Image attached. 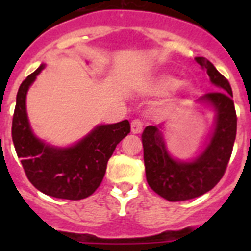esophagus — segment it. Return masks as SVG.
<instances>
[{
    "label": "esophagus",
    "instance_id": "esophagus-1",
    "mask_svg": "<svg viewBox=\"0 0 251 251\" xmlns=\"http://www.w3.org/2000/svg\"><path fill=\"white\" fill-rule=\"evenodd\" d=\"M130 129H132V133H134V134H139L143 130V123H142V121H139V119L132 121V123H130Z\"/></svg>",
    "mask_w": 251,
    "mask_h": 251
}]
</instances>
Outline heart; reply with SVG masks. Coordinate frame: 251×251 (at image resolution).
Masks as SVG:
<instances>
[{"label":"heart","mask_w":251,"mask_h":251,"mask_svg":"<svg viewBox=\"0 0 251 251\" xmlns=\"http://www.w3.org/2000/svg\"><path fill=\"white\" fill-rule=\"evenodd\" d=\"M181 84V81L176 77L168 76V75H162V76L156 77L152 81V89L158 94H168L177 89Z\"/></svg>","instance_id":"1"}]
</instances>
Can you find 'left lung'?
Instances as JSON below:
<instances>
[{
	"label": "left lung",
	"mask_w": 251,
	"mask_h": 251,
	"mask_svg": "<svg viewBox=\"0 0 251 251\" xmlns=\"http://www.w3.org/2000/svg\"><path fill=\"white\" fill-rule=\"evenodd\" d=\"M195 60L206 69L211 83L220 89L201 98L210 101L216 109V127L202 154L194 162L175 161L166 150L161 127L148 126L142 133L148 185L156 194L172 202L201 196L219 183L230 161L236 137L238 118L229 81L207 59Z\"/></svg>",
	"instance_id": "left-lung-1"
}]
</instances>
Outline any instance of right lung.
I'll return each mask as SVG.
<instances>
[{"label":"right lung","instance_id":"obj_1","mask_svg":"<svg viewBox=\"0 0 251 251\" xmlns=\"http://www.w3.org/2000/svg\"><path fill=\"white\" fill-rule=\"evenodd\" d=\"M40 66L20 85L12 118V141L26 176L43 194L64 200H81L94 194L105 175L106 163L119 142L130 132L128 121L95 128L77 145L52 148L32 134L26 114V93Z\"/></svg>","mask_w":251,"mask_h":251}]
</instances>
